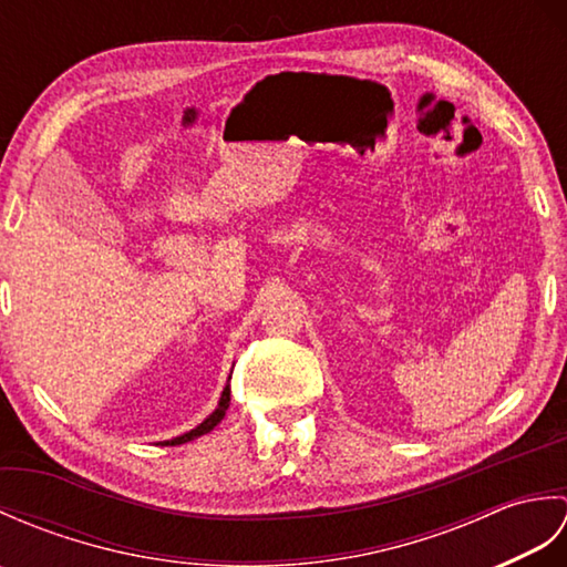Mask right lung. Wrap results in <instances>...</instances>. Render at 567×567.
Masks as SVG:
<instances>
[{"mask_svg": "<svg viewBox=\"0 0 567 567\" xmlns=\"http://www.w3.org/2000/svg\"><path fill=\"white\" fill-rule=\"evenodd\" d=\"M228 380H231V378H228ZM228 404H231V388H228V382H226V388H224V392H221V396H219V404H216L214 412H212L207 419H204L199 426H195V429L187 431V433H179V436H175V439H171V441H163V445H179V443L195 441V439L204 436V433H209V431L226 416Z\"/></svg>", "mask_w": 567, "mask_h": 567, "instance_id": "obj_1", "label": "right lung"}]
</instances>
